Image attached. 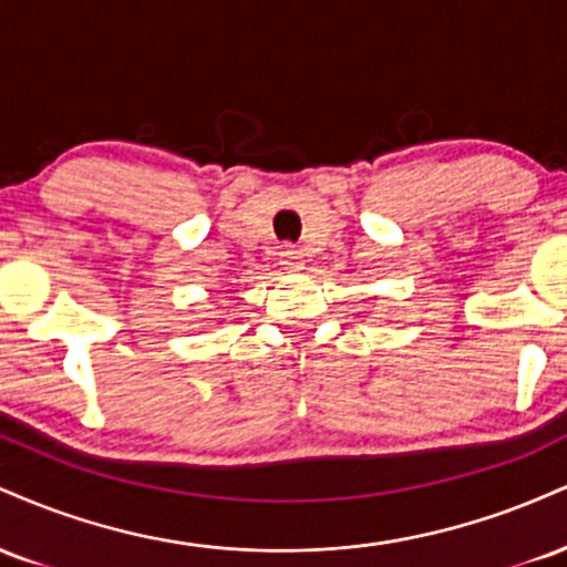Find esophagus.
Here are the masks:
<instances>
[{"label":"esophagus","mask_w":567,"mask_h":567,"mask_svg":"<svg viewBox=\"0 0 567 567\" xmlns=\"http://www.w3.org/2000/svg\"><path fill=\"white\" fill-rule=\"evenodd\" d=\"M279 264H282L285 269H290V271L303 269V256H301V250H298V247H292V245H285L282 250H279Z\"/></svg>","instance_id":"34e87169"}]
</instances>
